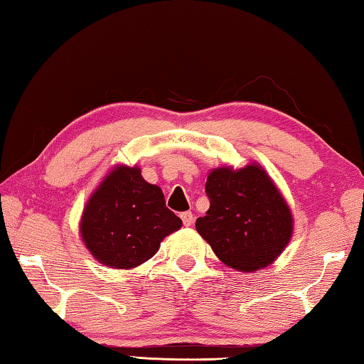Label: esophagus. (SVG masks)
<instances>
[{
    "mask_svg": "<svg viewBox=\"0 0 364 364\" xmlns=\"http://www.w3.org/2000/svg\"><path fill=\"white\" fill-rule=\"evenodd\" d=\"M181 218H182V222H183L185 226H191L195 222V217H193V214H191V212H182Z\"/></svg>",
    "mask_w": 364,
    "mask_h": 364,
    "instance_id": "34e87169",
    "label": "esophagus"
}]
</instances>
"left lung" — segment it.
Instances as JSON below:
<instances>
[{
    "instance_id": "obj_1",
    "label": "left lung",
    "mask_w": 364,
    "mask_h": 364,
    "mask_svg": "<svg viewBox=\"0 0 364 364\" xmlns=\"http://www.w3.org/2000/svg\"><path fill=\"white\" fill-rule=\"evenodd\" d=\"M210 205L196 231L226 266L255 272L276 262L293 235L289 203L259 163L210 169Z\"/></svg>"
}]
</instances>
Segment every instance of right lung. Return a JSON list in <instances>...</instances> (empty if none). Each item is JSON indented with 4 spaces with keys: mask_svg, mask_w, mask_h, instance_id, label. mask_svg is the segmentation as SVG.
<instances>
[{
    "mask_svg": "<svg viewBox=\"0 0 364 364\" xmlns=\"http://www.w3.org/2000/svg\"><path fill=\"white\" fill-rule=\"evenodd\" d=\"M181 226L161 188L144 179L139 166L115 164L87 200L79 232L97 262L133 269L152 258L163 239Z\"/></svg>",
    "mask_w": 364,
    "mask_h": 364,
    "instance_id": "add662e5",
    "label": "right lung"
}]
</instances>
